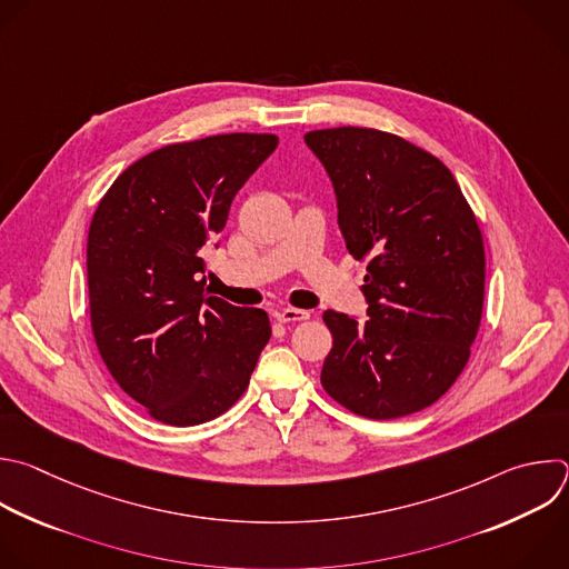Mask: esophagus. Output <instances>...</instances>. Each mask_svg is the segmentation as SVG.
<instances>
[{
	"label": "esophagus",
	"mask_w": 569,
	"mask_h": 569,
	"mask_svg": "<svg viewBox=\"0 0 569 569\" xmlns=\"http://www.w3.org/2000/svg\"><path fill=\"white\" fill-rule=\"evenodd\" d=\"M277 319L281 323H290V321H306L310 319V312L308 310H301V308H283L277 312Z\"/></svg>",
	"instance_id": "34e87169"
}]
</instances>
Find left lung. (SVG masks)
I'll return each mask as SVG.
<instances>
[{
  "label": "left lung",
  "instance_id": "obj_1",
  "mask_svg": "<svg viewBox=\"0 0 569 569\" xmlns=\"http://www.w3.org/2000/svg\"><path fill=\"white\" fill-rule=\"evenodd\" d=\"M323 162L348 252L363 261L368 319L326 310L323 391L343 409L396 420L440 400L465 370L485 301V243L449 167L380 129L303 136Z\"/></svg>",
  "mask_w": 569,
  "mask_h": 569
}]
</instances>
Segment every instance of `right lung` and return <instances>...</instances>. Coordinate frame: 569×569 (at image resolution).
Wrapping results in <instances>:
<instances>
[{
  "instance_id": "obj_1",
  "label": "right lung",
  "mask_w": 569,
  "mask_h": 569,
  "mask_svg": "<svg viewBox=\"0 0 569 569\" xmlns=\"http://www.w3.org/2000/svg\"><path fill=\"white\" fill-rule=\"evenodd\" d=\"M277 144L274 133H221L160 147L113 180L91 219L96 346L118 387L162 425L226 413L270 341L268 312L208 295L201 257Z\"/></svg>"
}]
</instances>
